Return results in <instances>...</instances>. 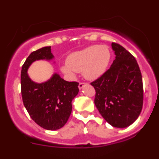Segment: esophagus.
I'll return each mask as SVG.
<instances>
[{
  "label": "esophagus",
  "mask_w": 159,
  "mask_h": 159,
  "mask_svg": "<svg viewBox=\"0 0 159 159\" xmlns=\"http://www.w3.org/2000/svg\"><path fill=\"white\" fill-rule=\"evenodd\" d=\"M88 84V83H85V82H80V84H79V88L80 89H82L83 88H84L85 85H87Z\"/></svg>",
  "instance_id": "esophagus-1"
}]
</instances>
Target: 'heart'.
I'll use <instances>...</instances> for the list:
<instances>
[{
    "label": "heart",
    "instance_id": "obj_1",
    "mask_svg": "<svg viewBox=\"0 0 159 159\" xmlns=\"http://www.w3.org/2000/svg\"><path fill=\"white\" fill-rule=\"evenodd\" d=\"M111 58V53L104 45L91 46L68 56L67 64L61 67L64 73L73 75L75 71H82L88 80H95L106 71Z\"/></svg>",
    "mask_w": 159,
    "mask_h": 159
}]
</instances>
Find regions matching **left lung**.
Returning a JSON list of instances; mask_svg holds the SVG:
<instances>
[{
    "label": "left lung",
    "instance_id": "8db88e82",
    "mask_svg": "<svg viewBox=\"0 0 159 159\" xmlns=\"http://www.w3.org/2000/svg\"><path fill=\"white\" fill-rule=\"evenodd\" d=\"M111 47L116 60L91 85L95 90V107L102 118L114 127L124 128L141 113L143 79L135 58L119 43H112Z\"/></svg>",
    "mask_w": 159,
    "mask_h": 159
}]
</instances>
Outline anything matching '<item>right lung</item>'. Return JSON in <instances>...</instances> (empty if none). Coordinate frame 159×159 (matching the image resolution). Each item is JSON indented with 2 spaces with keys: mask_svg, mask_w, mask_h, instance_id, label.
<instances>
[{
  "mask_svg": "<svg viewBox=\"0 0 159 159\" xmlns=\"http://www.w3.org/2000/svg\"><path fill=\"white\" fill-rule=\"evenodd\" d=\"M53 57L50 46L32 52L24 63L20 75L22 100L26 110L36 124L49 130L65 125L71 115V101L79 92V83L65 81L57 73L42 84L31 80L27 74L31 64Z\"/></svg>",
  "mask_w": 159,
  "mask_h": 159,
  "instance_id": "add662e5",
  "label": "right lung"
}]
</instances>
